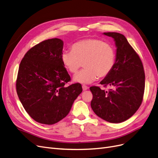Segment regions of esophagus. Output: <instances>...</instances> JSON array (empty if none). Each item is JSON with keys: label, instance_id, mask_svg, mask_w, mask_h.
Here are the masks:
<instances>
[{"label": "esophagus", "instance_id": "34e87169", "mask_svg": "<svg viewBox=\"0 0 158 158\" xmlns=\"http://www.w3.org/2000/svg\"><path fill=\"white\" fill-rule=\"evenodd\" d=\"M82 88H83V90H86L87 89H89L88 86L85 85H82Z\"/></svg>", "mask_w": 158, "mask_h": 158}]
</instances>
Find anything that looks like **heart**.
<instances>
[{
  "instance_id": "b5f03b06",
  "label": "heart",
  "mask_w": 158,
  "mask_h": 158,
  "mask_svg": "<svg viewBox=\"0 0 158 158\" xmlns=\"http://www.w3.org/2000/svg\"><path fill=\"white\" fill-rule=\"evenodd\" d=\"M61 60L70 73H75L82 66L85 68L73 76V81L90 83L98 77H106L111 72L116 61L112 45L96 38H87L75 43L72 50L64 51Z\"/></svg>"
}]
</instances>
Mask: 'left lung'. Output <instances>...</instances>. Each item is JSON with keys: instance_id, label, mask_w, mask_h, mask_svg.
Here are the masks:
<instances>
[{"instance_id": "8db88e82", "label": "left lung", "mask_w": 158, "mask_h": 158, "mask_svg": "<svg viewBox=\"0 0 158 158\" xmlns=\"http://www.w3.org/2000/svg\"><path fill=\"white\" fill-rule=\"evenodd\" d=\"M112 37L116 47L114 66L101 82L113 87L108 91L91 86V107L99 117L110 123H120L132 116L143 99L145 75L143 63L123 34L104 32Z\"/></svg>"}]
</instances>
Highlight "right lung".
<instances>
[{"mask_svg":"<svg viewBox=\"0 0 158 158\" xmlns=\"http://www.w3.org/2000/svg\"><path fill=\"white\" fill-rule=\"evenodd\" d=\"M63 45L58 38L43 41L27 52L19 65L17 95L27 113L41 124L66 117L83 91L79 83L64 86L71 78L61 60Z\"/></svg>","mask_w":158,"mask_h":158,"instance_id":"obj_1","label":"right lung"}]
</instances>
